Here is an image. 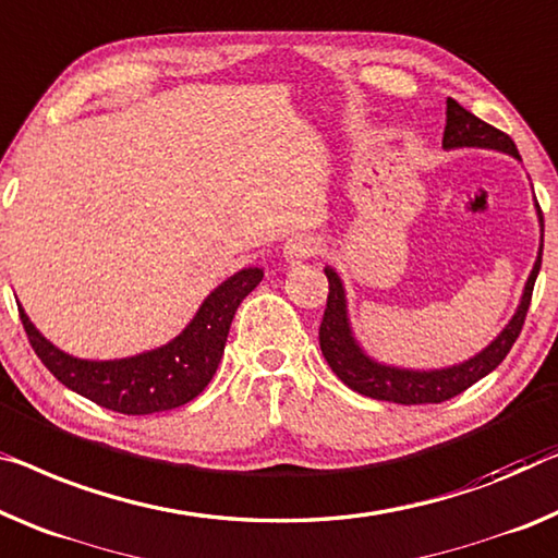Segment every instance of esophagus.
Returning a JSON list of instances; mask_svg holds the SVG:
<instances>
[{
    "mask_svg": "<svg viewBox=\"0 0 558 558\" xmlns=\"http://www.w3.org/2000/svg\"><path fill=\"white\" fill-rule=\"evenodd\" d=\"M320 253V238L311 235V232H301V235L290 238L286 247H282V255H286L288 263H303L311 260L313 255Z\"/></svg>",
    "mask_w": 558,
    "mask_h": 558,
    "instance_id": "obj_1",
    "label": "esophagus"
}]
</instances>
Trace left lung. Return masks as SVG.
I'll list each match as a JSON object with an SVG mask.
<instances>
[{
    "label": "left lung",
    "mask_w": 558,
    "mask_h": 558,
    "mask_svg": "<svg viewBox=\"0 0 558 558\" xmlns=\"http://www.w3.org/2000/svg\"><path fill=\"white\" fill-rule=\"evenodd\" d=\"M444 147L446 149H453V147L501 149V153H509L517 157V160H521L517 145H513V140L506 135V132L496 130L494 124H488L484 120H478L476 114L463 110V107L451 97L446 99ZM536 210H538V222H542V230H544V215L538 203H536ZM542 253H544V235H542V245H538V257L534 263V270H531L526 288H523L521 305L519 311L513 313L509 326L498 332L494 343L484 348L478 355L440 371H405V368H393V365H384L368 359V355L361 351V345L355 343L351 323H348L343 282H340L336 270L326 268L328 303H326V313H323V323L318 330L320 351L326 355L332 373H336L348 388L359 390L361 396L376 398V401L401 403V405L444 403L448 398L463 393V390L471 388L476 380L488 376V373H492L496 365L509 355L511 345L517 343L519 332L523 328V320H526L531 293H534V282H536L538 270H542Z\"/></svg>",
    "instance_id": "obj_1"
}]
</instances>
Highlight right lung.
<instances>
[{"label":"right lung","instance_id":"right-lung-1","mask_svg":"<svg viewBox=\"0 0 558 558\" xmlns=\"http://www.w3.org/2000/svg\"><path fill=\"white\" fill-rule=\"evenodd\" d=\"M263 280L260 268H245L213 290L190 326L155 351L120 361H82L54 348L32 326L20 305L22 326L39 361L74 393L124 415H149L185 405L210 384L226 351L232 315Z\"/></svg>","mask_w":558,"mask_h":558}]
</instances>
